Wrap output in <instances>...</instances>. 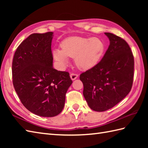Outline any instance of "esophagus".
<instances>
[{
  "instance_id": "34e87169",
  "label": "esophagus",
  "mask_w": 148,
  "mask_h": 148,
  "mask_svg": "<svg viewBox=\"0 0 148 148\" xmlns=\"http://www.w3.org/2000/svg\"><path fill=\"white\" fill-rule=\"evenodd\" d=\"M77 76H78V75L77 74H75V73H72L70 75V77H71L72 80H75L77 77Z\"/></svg>"
}]
</instances>
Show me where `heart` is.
Segmentation results:
<instances>
[{
	"label": "heart",
	"instance_id": "1",
	"mask_svg": "<svg viewBox=\"0 0 148 148\" xmlns=\"http://www.w3.org/2000/svg\"><path fill=\"white\" fill-rule=\"evenodd\" d=\"M60 49H55L53 58L58 64L64 67L68 63V57L74 58L77 67L81 70H88L98 64L105 50V45L97 37L84 38L71 37L64 40Z\"/></svg>",
	"mask_w": 148,
	"mask_h": 148
}]
</instances>
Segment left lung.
Wrapping results in <instances>:
<instances>
[{
	"instance_id": "8db88e82",
	"label": "left lung",
	"mask_w": 148,
	"mask_h": 148,
	"mask_svg": "<svg viewBox=\"0 0 148 148\" xmlns=\"http://www.w3.org/2000/svg\"><path fill=\"white\" fill-rule=\"evenodd\" d=\"M110 44L101 61L80 75L83 95L93 111L113 108L130 92L134 79V59L128 43L106 32Z\"/></svg>"
}]
</instances>
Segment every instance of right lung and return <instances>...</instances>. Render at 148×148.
Instances as JSON below:
<instances>
[{"mask_svg": "<svg viewBox=\"0 0 148 148\" xmlns=\"http://www.w3.org/2000/svg\"><path fill=\"white\" fill-rule=\"evenodd\" d=\"M53 36L52 32L31 34L18 47L12 64V83L21 103L42 117L62 112L72 83L69 72L53 67Z\"/></svg>", "mask_w": 148, "mask_h": 148, "instance_id": "right-lung-1", "label": "right lung"}]
</instances>
